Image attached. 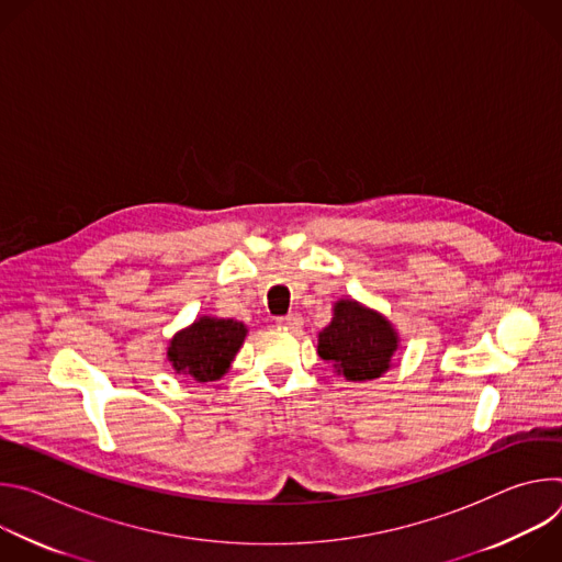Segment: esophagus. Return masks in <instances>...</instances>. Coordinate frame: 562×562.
<instances>
[{"label": "esophagus", "instance_id": "34e87169", "mask_svg": "<svg viewBox=\"0 0 562 562\" xmlns=\"http://www.w3.org/2000/svg\"><path fill=\"white\" fill-rule=\"evenodd\" d=\"M276 323H278V327H282V329H289V331H297V329L302 327V315H297V313H289V315H282V317H278Z\"/></svg>", "mask_w": 562, "mask_h": 562}]
</instances>
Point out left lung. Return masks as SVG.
<instances>
[{
  "mask_svg": "<svg viewBox=\"0 0 562 562\" xmlns=\"http://www.w3.org/2000/svg\"><path fill=\"white\" fill-rule=\"evenodd\" d=\"M397 334L389 319L356 300H338L331 323L317 334V356L334 362L351 382L380 378L397 351Z\"/></svg>",
  "mask_w": 562,
  "mask_h": 562,
  "instance_id": "left-lung-1",
  "label": "left lung"
}]
</instances>
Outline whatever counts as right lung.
Here are the masks:
<instances>
[{
    "mask_svg": "<svg viewBox=\"0 0 562 562\" xmlns=\"http://www.w3.org/2000/svg\"><path fill=\"white\" fill-rule=\"evenodd\" d=\"M249 329L237 319L202 315L171 338L169 362L176 373L191 375L198 382L220 380L243 347Z\"/></svg>",
    "mask_w": 562,
    "mask_h": 562,
    "instance_id": "add662e5",
    "label": "right lung"
}]
</instances>
